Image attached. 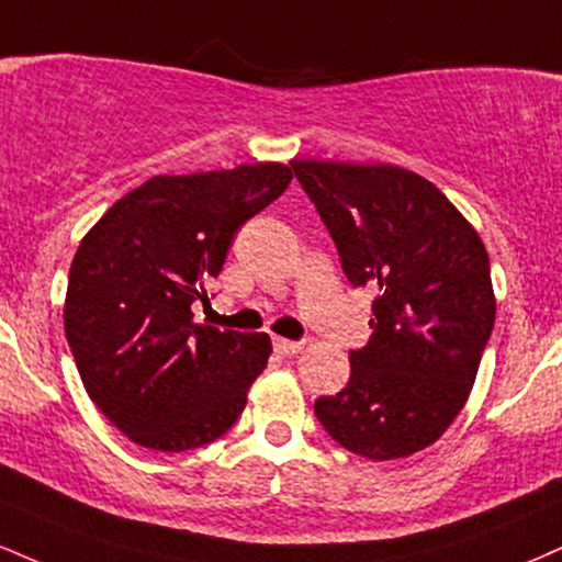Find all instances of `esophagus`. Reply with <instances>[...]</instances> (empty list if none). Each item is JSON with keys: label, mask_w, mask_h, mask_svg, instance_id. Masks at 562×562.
<instances>
[{"label": "esophagus", "mask_w": 562, "mask_h": 562, "mask_svg": "<svg viewBox=\"0 0 562 562\" xmlns=\"http://www.w3.org/2000/svg\"><path fill=\"white\" fill-rule=\"evenodd\" d=\"M272 348H274V353H277V356L288 358V356L301 353L303 342H299V340H285V337H274V340H272Z\"/></svg>", "instance_id": "obj_1"}]
</instances>
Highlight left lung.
Returning <instances> with one entry per match:
<instances>
[{"label": "left lung", "instance_id": "obj_1", "mask_svg": "<svg viewBox=\"0 0 562 562\" xmlns=\"http://www.w3.org/2000/svg\"><path fill=\"white\" fill-rule=\"evenodd\" d=\"M353 288H371L369 342L314 414L337 445L392 461L429 448L461 414L495 327L490 256L469 220L395 165L290 161Z\"/></svg>", "mask_w": 562, "mask_h": 562}]
</instances>
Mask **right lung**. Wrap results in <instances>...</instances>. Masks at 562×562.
I'll return each mask as SVG.
<instances>
[{
	"label": "right lung",
	"instance_id": "add662e5",
	"mask_svg": "<svg viewBox=\"0 0 562 562\" xmlns=\"http://www.w3.org/2000/svg\"><path fill=\"white\" fill-rule=\"evenodd\" d=\"M280 161L157 175L80 240L65 335L97 408L135 445L182 452L238 422L272 353L269 335L193 322L243 222L285 193Z\"/></svg>",
	"mask_w": 562,
	"mask_h": 562
}]
</instances>
